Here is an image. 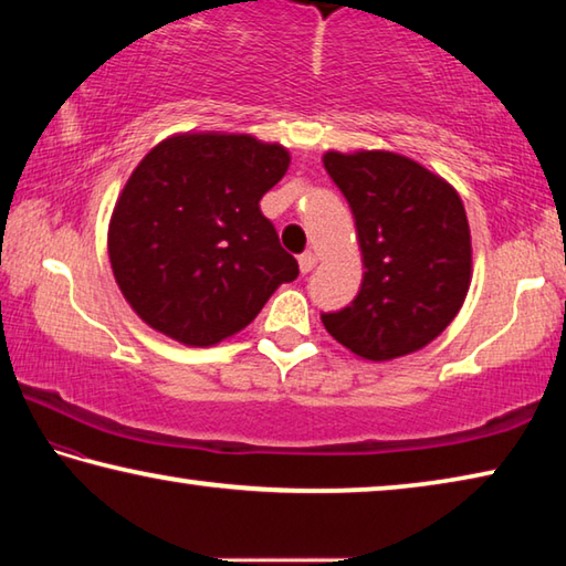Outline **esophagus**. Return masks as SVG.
Here are the masks:
<instances>
[{
    "label": "esophagus",
    "instance_id": "obj_1",
    "mask_svg": "<svg viewBox=\"0 0 566 566\" xmlns=\"http://www.w3.org/2000/svg\"><path fill=\"white\" fill-rule=\"evenodd\" d=\"M314 264H317V254H314V252L300 254V272L302 274H310L314 270Z\"/></svg>",
    "mask_w": 566,
    "mask_h": 566
}]
</instances>
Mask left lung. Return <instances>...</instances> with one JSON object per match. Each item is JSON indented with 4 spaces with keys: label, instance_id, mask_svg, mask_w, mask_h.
I'll return each instance as SVG.
<instances>
[{
    "label": "left lung",
    "instance_id": "obj_1",
    "mask_svg": "<svg viewBox=\"0 0 566 566\" xmlns=\"http://www.w3.org/2000/svg\"><path fill=\"white\" fill-rule=\"evenodd\" d=\"M324 169L349 202L364 264L359 294L322 314L324 329L371 361L421 349L457 317L469 290L472 239L462 199L395 151H327Z\"/></svg>",
    "mask_w": 566,
    "mask_h": 566
}]
</instances>
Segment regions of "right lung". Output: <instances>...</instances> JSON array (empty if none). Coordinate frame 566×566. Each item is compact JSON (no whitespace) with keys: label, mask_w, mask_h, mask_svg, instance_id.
<instances>
[{"label":"right lung","mask_w":566,"mask_h":566,"mask_svg":"<svg viewBox=\"0 0 566 566\" xmlns=\"http://www.w3.org/2000/svg\"><path fill=\"white\" fill-rule=\"evenodd\" d=\"M290 167L247 134H179L139 161L109 222V262L149 327L191 347L244 329L300 266L260 199Z\"/></svg>","instance_id":"right-lung-1"}]
</instances>
